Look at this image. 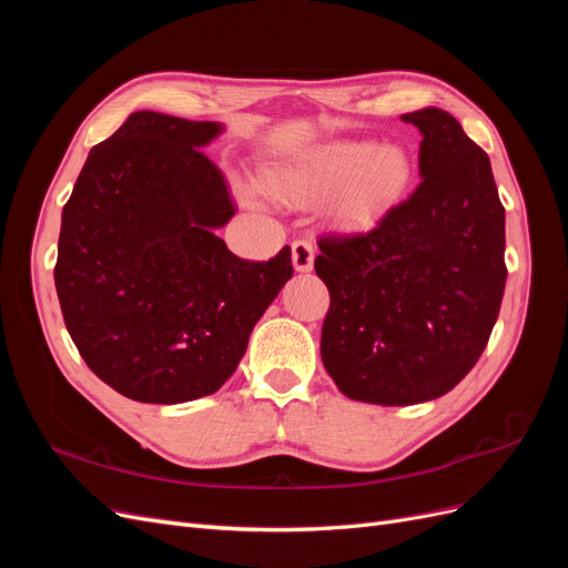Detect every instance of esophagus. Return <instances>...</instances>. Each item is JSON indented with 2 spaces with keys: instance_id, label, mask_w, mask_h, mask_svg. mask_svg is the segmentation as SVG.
<instances>
[{
  "instance_id": "34e87169",
  "label": "esophagus",
  "mask_w": 568,
  "mask_h": 568,
  "mask_svg": "<svg viewBox=\"0 0 568 568\" xmlns=\"http://www.w3.org/2000/svg\"><path fill=\"white\" fill-rule=\"evenodd\" d=\"M291 253H294V267L298 272L313 270V261H315L313 242H307V239H296V242L291 244Z\"/></svg>"
}]
</instances>
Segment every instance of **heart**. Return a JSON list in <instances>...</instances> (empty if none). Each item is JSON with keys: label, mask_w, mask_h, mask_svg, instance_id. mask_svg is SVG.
Instances as JSON below:
<instances>
[{"label": "heart", "mask_w": 568, "mask_h": 568, "mask_svg": "<svg viewBox=\"0 0 568 568\" xmlns=\"http://www.w3.org/2000/svg\"><path fill=\"white\" fill-rule=\"evenodd\" d=\"M412 163L400 146L336 142L307 153L298 163L272 170L267 192L298 203L326 196V209L341 222H363L405 194Z\"/></svg>", "instance_id": "1"}]
</instances>
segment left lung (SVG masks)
I'll return each mask as SVG.
<instances>
[{"mask_svg": "<svg viewBox=\"0 0 568 568\" xmlns=\"http://www.w3.org/2000/svg\"><path fill=\"white\" fill-rule=\"evenodd\" d=\"M417 125L419 175L405 201L357 234H322L329 288L322 363L338 390L415 405L453 390L484 353L505 294V205L488 153L440 109Z\"/></svg>", "mask_w": 568, "mask_h": 568, "instance_id": "8db88e82", "label": "left lung"}]
</instances>
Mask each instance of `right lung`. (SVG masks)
<instances>
[{
  "instance_id": "right-lung-1",
  "label": "right lung",
  "mask_w": 568,
  "mask_h": 568,
  "mask_svg": "<svg viewBox=\"0 0 568 568\" xmlns=\"http://www.w3.org/2000/svg\"><path fill=\"white\" fill-rule=\"evenodd\" d=\"M220 130L136 111L90 151L63 205L54 282L65 329L130 400L215 393L294 274L288 246L255 263L215 234L234 203L201 146Z\"/></svg>"
}]
</instances>
